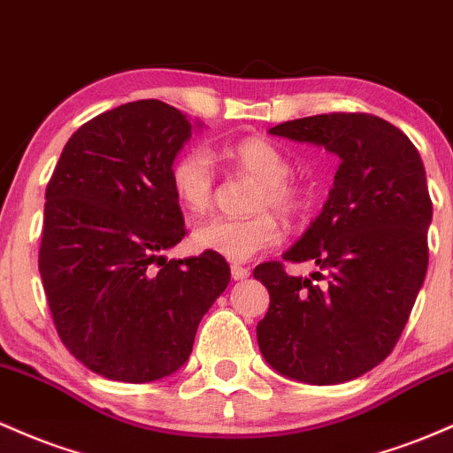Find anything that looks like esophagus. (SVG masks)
<instances>
[{"label": "esophagus", "mask_w": 453, "mask_h": 453, "mask_svg": "<svg viewBox=\"0 0 453 453\" xmlns=\"http://www.w3.org/2000/svg\"><path fill=\"white\" fill-rule=\"evenodd\" d=\"M231 276H233V280H246V278L250 276V269L242 267V265H233L231 267Z\"/></svg>", "instance_id": "1"}]
</instances>
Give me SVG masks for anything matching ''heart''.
I'll return each mask as SVG.
<instances>
[{"mask_svg": "<svg viewBox=\"0 0 453 453\" xmlns=\"http://www.w3.org/2000/svg\"><path fill=\"white\" fill-rule=\"evenodd\" d=\"M213 160L226 169L243 173L258 181L254 196V211L273 210L284 218L299 216L308 205V190L288 180L291 162L287 154L265 139H240L225 143L210 154L203 150H188L171 166V188L181 210L192 216L210 211L216 195V169ZM282 240L280 225L272 213H258L246 220L213 218L203 222L192 233V242L199 250L216 252L228 261H250L254 254L276 246Z\"/></svg>", "mask_w": 453, "mask_h": 453, "instance_id": "obj_1", "label": "heart"}]
</instances>
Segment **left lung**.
Masks as SVG:
<instances>
[{"mask_svg": "<svg viewBox=\"0 0 453 453\" xmlns=\"http://www.w3.org/2000/svg\"><path fill=\"white\" fill-rule=\"evenodd\" d=\"M269 134L325 147L340 166L323 211L282 254L317 263L312 280L288 276L278 261L254 267L269 291L258 349L282 377L347 383L394 350L424 284L432 222L424 162L403 130L368 113L302 117Z\"/></svg>", "mask_w": 453, "mask_h": 453, "instance_id": "left-lung-1", "label": "left lung"}]
</instances>
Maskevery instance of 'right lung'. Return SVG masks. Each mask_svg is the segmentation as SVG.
<instances>
[{
  "mask_svg": "<svg viewBox=\"0 0 453 453\" xmlns=\"http://www.w3.org/2000/svg\"><path fill=\"white\" fill-rule=\"evenodd\" d=\"M190 136L175 106L136 100L81 126L50 175L38 254L44 293L65 349L106 379L150 383L177 372L231 280L216 252L162 257L186 235L171 166Z\"/></svg>",
  "mask_w": 453,
  "mask_h": 453,
  "instance_id": "obj_1",
  "label": "right lung"
}]
</instances>
